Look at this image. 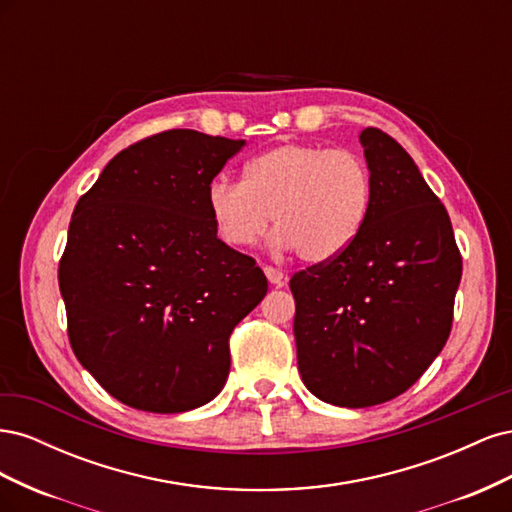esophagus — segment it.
Listing matches in <instances>:
<instances>
[{
  "mask_svg": "<svg viewBox=\"0 0 512 512\" xmlns=\"http://www.w3.org/2000/svg\"><path fill=\"white\" fill-rule=\"evenodd\" d=\"M265 275L273 286H286V282H288V275L275 267H265Z\"/></svg>",
  "mask_w": 512,
  "mask_h": 512,
  "instance_id": "esophagus-1",
  "label": "esophagus"
}]
</instances>
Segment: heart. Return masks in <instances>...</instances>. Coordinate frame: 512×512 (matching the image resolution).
<instances>
[{
    "label": "heart",
    "instance_id": "b5f03b06",
    "mask_svg": "<svg viewBox=\"0 0 512 512\" xmlns=\"http://www.w3.org/2000/svg\"><path fill=\"white\" fill-rule=\"evenodd\" d=\"M371 194L374 183L359 153L282 143L247 162L243 181L213 179L207 205L228 245H254L273 215V243L320 265L344 254L361 235Z\"/></svg>",
    "mask_w": 512,
    "mask_h": 512
}]
</instances>
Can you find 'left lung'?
I'll use <instances>...</instances> for the list:
<instances>
[{"label":"left lung","mask_w":512,"mask_h":512,"mask_svg":"<svg viewBox=\"0 0 512 512\" xmlns=\"http://www.w3.org/2000/svg\"><path fill=\"white\" fill-rule=\"evenodd\" d=\"M359 141L374 183L361 235L290 280L303 384L342 408L384 404L425 374L461 280L451 218L408 151L378 128Z\"/></svg>","instance_id":"obj_1"}]
</instances>
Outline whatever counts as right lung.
Masks as SVG:
<instances>
[{"mask_svg": "<svg viewBox=\"0 0 512 512\" xmlns=\"http://www.w3.org/2000/svg\"><path fill=\"white\" fill-rule=\"evenodd\" d=\"M243 145L196 130L143 138L74 207L59 260L70 346L121 404L175 414L224 389L230 333L269 288L218 239L207 205Z\"/></svg>", "mask_w": 512, "mask_h": 512, "instance_id": "obj_1", "label": "right lung"}]
</instances>
